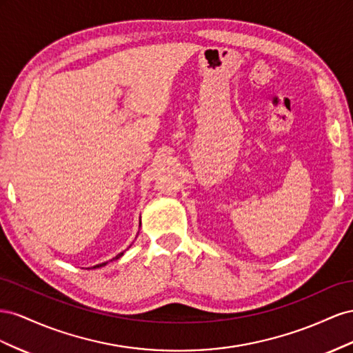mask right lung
Masks as SVG:
<instances>
[{
  "mask_svg": "<svg viewBox=\"0 0 353 353\" xmlns=\"http://www.w3.org/2000/svg\"><path fill=\"white\" fill-rule=\"evenodd\" d=\"M130 247H132V245H130ZM130 247H128V248H130ZM128 248H127V250H128ZM121 256H124V251H123V253H119V254H117V256H115V257H114L112 260H117V259H119ZM106 265H108V261H105V263H99V265L93 266L92 269H97V268H102V266H106Z\"/></svg>",
  "mask_w": 353,
  "mask_h": 353,
  "instance_id": "obj_1",
  "label": "right lung"
}]
</instances>
